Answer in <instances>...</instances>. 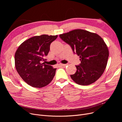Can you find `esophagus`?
<instances>
[{
    "label": "esophagus",
    "mask_w": 122,
    "mask_h": 122,
    "mask_svg": "<svg viewBox=\"0 0 122 122\" xmlns=\"http://www.w3.org/2000/svg\"><path fill=\"white\" fill-rule=\"evenodd\" d=\"M67 65V64H59V66H62V67H65Z\"/></svg>",
    "instance_id": "1"
}]
</instances>
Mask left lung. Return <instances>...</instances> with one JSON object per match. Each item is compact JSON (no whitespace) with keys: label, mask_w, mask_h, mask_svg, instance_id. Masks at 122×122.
<instances>
[{"label":"left lung","mask_w":122,"mask_h":122,"mask_svg":"<svg viewBox=\"0 0 122 122\" xmlns=\"http://www.w3.org/2000/svg\"><path fill=\"white\" fill-rule=\"evenodd\" d=\"M60 37L71 46L74 53L80 56L81 64L71 78L76 84L91 85L104 73L109 57L107 45L98 35L76 29L61 34Z\"/></svg>","instance_id":"left-lung-1"}]
</instances>
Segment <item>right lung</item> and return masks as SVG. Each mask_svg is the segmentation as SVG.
I'll list each match as a JSON object with an SVG mask.
<instances>
[{
    "label": "right lung",
    "instance_id": "1",
    "mask_svg": "<svg viewBox=\"0 0 122 122\" xmlns=\"http://www.w3.org/2000/svg\"><path fill=\"white\" fill-rule=\"evenodd\" d=\"M58 36L42 35L31 37L19 46L15 54L17 72L29 85L41 88L48 85L55 75L56 68L44 64L42 61L50 50L51 43Z\"/></svg>",
    "mask_w": 122,
    "mask_h": 122
}]
</instances>
